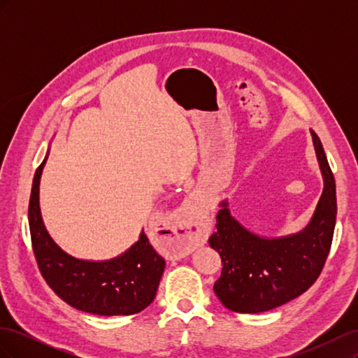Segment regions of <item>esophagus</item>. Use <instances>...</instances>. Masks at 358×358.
I'll list each match as a JSON object with an SVG mask.
<instances>
[{"label": "esophagus", "instance_id": "esophagus-1", "mask_svg": "<svg viewBox=\"0 0 358 358\" xmlns=\"http://www.w3.org/2000/svg\"><path fill=\"white\" fill-rule=\"evenodd\" d=\"M178 220L180 225L173 231L175 236H167L169 255L171 258H182L192 251L194 246L203 243L208 236V222L203 210L194 199L187 200L179 209Z\"/></svg>", "mask_w": 358, "mask_h": 358}]
</instances>
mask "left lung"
I'll return each mask as SVG.
<instances>
[{
    "instance_id": "obj_1",
    "label": "left lung",
    "mask_w": 358,
    "mask_h": 358,
    "mask_svg": "<svg viewBox=\"0 0 358 358\" xmlns=\"http://www.w3.org/2000/svg\"><path fill=\"white\" fill-rule=\"evenodd\" d=\"M324 180L322 194L309 224L299 233L262 237L237 221L229 201L220 203L216 231L209 245L222 259L213 285L222 305L233 312L258 313L285 305L318 279L326 263L336 225V183L320 137L310 129Z\"/></svg>"
}]
</instances>
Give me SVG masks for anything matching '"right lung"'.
Returning <instances> with one entry per match:
<instances>
[{
  "label": "right lung",
  "instance_id": "right-lung-1",
  "mask_svg": "<svg viewBox=\"0 0 358 358\" xmlns=\"http://www.w3.org/2000/svg\"><path fill=\"white\" fill-rule=\"evenodd\" d=\"M49 150L36 170L28 208L32 251L40 272L58 297L74 309L94 315H133L154 301L164 258L145 231L121 255L104 262L80 259L61 249L48 233L40 212V179Z\"/></svg>",
  "mask_w": 358,
  "mask_h": 358
}]
</instances>
